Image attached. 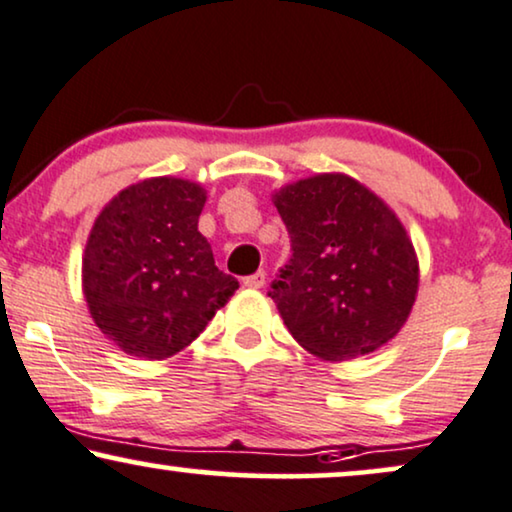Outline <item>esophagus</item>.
I'll list each match as a JSON object with an SVG mask.
<instances>
[{
  "label": "esophagus",
  "instance_id": "1",
  "mask_svg": "<svg viewBox=\"0 0 512 512\" xmlns=\"http://www.w3.org/2000/svg\"><path fill=\"white\" fill-rule=\"evenodd\" d=\"M264 281H267V274H264V271H255V274L243 278V285H245V288H255L257 290V288H262Z\"/></svg>",
  "mask_w": 512,
  "mask_h": 512
}]
</instances>
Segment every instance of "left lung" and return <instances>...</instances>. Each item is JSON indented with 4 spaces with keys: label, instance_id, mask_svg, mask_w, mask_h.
Returning a JSON list of instances; mask_svg holds the SVG:
<instances>
[{
    "label": "left lung",
    "instance_id": "obj_1",
    "mask_svg": "<svg viewBox=\"0 0 512 512\" xmlns=\"http://www.w3.org/2000/svg\"><path fill=\"white\" fill-rule=\"evenodd\" d=\"M290 260L269 297L313 356L344 360L398 335L419 288L412 241L379 196L346 175H316L274 196Z\"/></svg>",
    "mask_w": 512,
    "mask_h": 512
}]
</instances>
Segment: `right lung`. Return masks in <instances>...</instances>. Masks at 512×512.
Wrapping results in <instances>:
<instances>
[{
    "instance_id": "obj_1",
    "label": "right lung",
    "mask_w": 512,
    "mask_h": 512,
    "mask_svg": "<svg viewBox=\"0 0 512 512\" xmlns=\"http://www.w3.org/2000/svg\"><path fill=\"white\" fill-rule=\"evenodd\" d=\"M201 185L152 177L128 187L95 220L84 252V295L119 349L161 360L182 351L234 295L199 231Z\"/></svg>"
}]
</instances>
